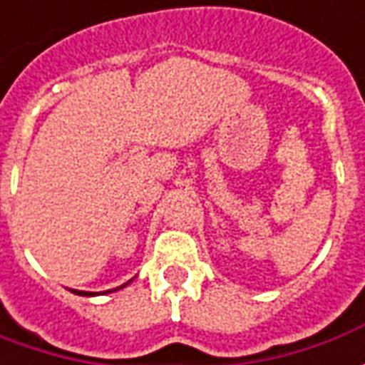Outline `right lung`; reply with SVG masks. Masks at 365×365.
I'll return each instance as SVG.
<instances>
[{"label":"right lung","instance_id":"1","mask_svg":"<svg viewBox=\"0 0 365 365\" xmlns=\"http://www.w3.org/2000/svg\"><path fill=\"white\" fill-rule=\"evenodd\" d=\"M130 282H131V279H130ZM130 282H128V284H130ZM128 284H123V286H120V287H113V289H108V292H103V294H111V292L123 289V287L128 286ZM71 292H73V294H78V296H98V294H93V292H81V289H71Z\"/></svg>","mask_w":365,"mask_h":365}]
</instances>
